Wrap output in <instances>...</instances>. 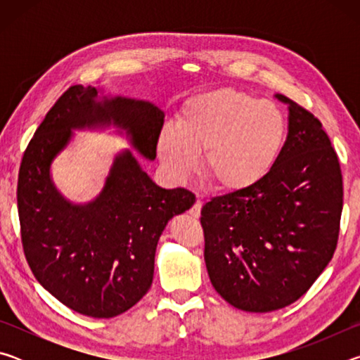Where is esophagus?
<instances>
[{
  "label": "esophagus",
  "instance_id": "obj_1",
  "mask_svg": "<svg viewBox=\"0 0 360 360\" xmlns=\"http://www.w3.org/2000/svg\"><path fill=\"white\" fill-rule=\"evenodd\" d=\"M202 205H203V203L200 202V200H197V202L193 203L191 211H188V212H191L192 217H200V212H202Z\"/></svg>",
  "mask_w": 360,
  "mask_h": 360
}]
</instances>
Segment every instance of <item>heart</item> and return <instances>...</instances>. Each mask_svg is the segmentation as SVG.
<instances>
[{"label":"heart","mask_w":360,"mask_h":360,"mask_svg":"<svg viewBox=\"0 0 360 360\" xmlns=\"http://www.w3.org/2000/svg\"><path fill=\"white\" fill-rule=\"evenodd\" d=\"M285 139L288 120L278 105L219 87L184 101L176 127L158 135L157 152L167 172L182 181L197 169L203 150V172L219 191L243 192L275 169Z\"/></svg>","instance_id":"heart-1"}]
</instances>
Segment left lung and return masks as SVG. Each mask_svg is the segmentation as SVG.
Here are the masks:
<instances>
[{
	"instance_id": "obj_1",
	"label": "left lung",
	"mask_w": 360,
	"mask_h": 360,
	"mask_svg": "<svg viewBox=\"0 0 360 360\" xmlns=\"http://www.w3.org/2000/svg\"><path fill=\"white\" fill-rule=\"evenodd\" d=\"M289 133L273 172L202 208L211 284L231 307L268 313L298 300L332 260L343 210L340 162L322 124L288 96Z\"/></svg>"
}]
</instances>
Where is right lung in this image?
I'll list each match as a JSON object with an SVG mask.
<instances>
[{
    "mask_svg": "<svg viewBox=\"0 0 360 360\" xmlns=\"http://www.w3.org/2000/svg\"><path fill=\"white\" fill-rule=\"evenodd\" d=\"M163 117L149 101L98 98V89L72 85L23 154L17 184L23 252L42 288L77 313L114 318L141 300L154 278L163 229L191 208L195 195L158 187L125 149L115 155L98 197L76 205L53 184V158L70 144L72 130L114 125L139 155L154 160Z\"/></svg>",
    "mask_w": 360,
    "mask_h": 360,
    "instance_id": "right-lung-1",
    "label": "right lung"
}]
</instances>
